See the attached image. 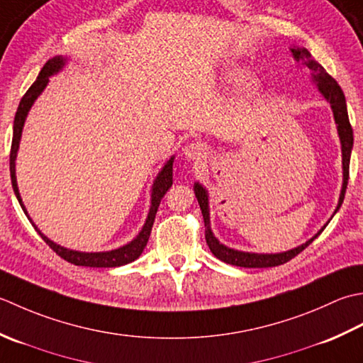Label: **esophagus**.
Wrapping results in <instances>:
<instances>
[{
  "instance_id": "esophagus-1",
  "label": "esophagus",
  "mask_w": 363,
  "mask_h": 363,
  "mask_svg": "<svg viewBox=\"0 0 363 363\" xmlns=\"http://www.w3.org/2000/svg\"><path fill=\"white\" fill-rule=\"evenodd\" d=\"M183 153H184V157L192 160V161L203 160L206 155V145L203 143H201V140H194V143H191L184 147Z\"/></svg>"
}]
</instances>
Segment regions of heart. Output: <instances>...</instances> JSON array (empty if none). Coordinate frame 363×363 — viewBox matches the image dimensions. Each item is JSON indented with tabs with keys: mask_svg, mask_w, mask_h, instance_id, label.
<instances>
[{
	"mask_svg": "<svg viewBox=\"0 0 363 363\" xmlns=\"http://www.w3.org/2000/svg\"><path fill=\"white\" fill-rule=\"evenodd\" d=\"M240 69L238 67H228V69H225V72H224V77L225 78H228V79H235V78H238L240 77Z\"/></svg>",
	"mask_w": 363,
	"mask_h": 363,
	"instance_id": "1",
	"label": "heart"
}]
</instances>
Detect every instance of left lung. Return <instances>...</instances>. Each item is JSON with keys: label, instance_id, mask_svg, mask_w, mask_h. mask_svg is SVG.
Instances as JSON below:
<instances>
[{"label": "left lung", "instance_id": "obj_1", "mask_svg": "<svg viewBox=\"0 0 363 363\" xmlns=\"http://www.w3.org/2000/svg\"><path fill=\"white\" fill-rule=\"evenodd\" d=\"M291 53L296 61H302L310 70H312V75H313V79L316 81L318 89H320V92L324 95V99L330 103L332 111H334V119L337 123L340 143H342V153H343V188H342V194H340V201L337 206L338 210L343 203L347 179H350V160H351V150H352V143H354L352 127L350 123V117H347L345 94L342 91V87L338 86L337 81L332 78L326 70H324L321 64H318L315 59L310 56V53L306 48H291ZM194 192H196L197 202L201 205V210H202L206 244H208V247L214 257L219 258V260H223L224 263L233 264V266H241V268H271V266L284 264L286 262H290L291 258H294L298 254H301L302 250H304L308 244L324 230V228H326V225H324L312 240H308L306 244H302L299 247L286 250V252H282V254H249V252H241V250H233L230 247L224 246V244H220L216 238H214V235L210 228L208 194H206L205 188L202 184L196 183Z\"/></svg>", "mask_w": 363, "mask_h": 363}]
</instances>
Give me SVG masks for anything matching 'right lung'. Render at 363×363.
I'll list each match as a JSON object with an SVG mask.
<instances>
[{"label": "right lung", "mask_w": 363, "mask_h": 363, "mask_svg": "<svg viewBox=\"0 0 363 363\" xmlns=\"http://www.w3.org/2000/svg\"><path fill=\"white\" fill-rule=\"evenodd\" d=\"M65 64V59L61 56H56L53 59H48L43 65V69L40 70L39 77L33 83V86L28 89L26 94L21 99L18 109L16 113V119H13V136H12V145H11V157H9V166H11V180H12V188L16 196L18 199V202L23 208L25 214L28 216V213L23 206V202H21L20 192L17 188V180H16V158H17V150H18V144H20V138H21V130H23L25 125V119L28 116L29 108L33 106L34 100L39 97L40 92L45 89V86L48 84V77L53 75V73L59 72L62 69V65ZM172 164H174V158L169 160L166 162V166L162 167V171L158 174L157 180L153 183V189H152V205H150V211L149 216H147L145 224L143 227V230L136 236L135 240L131 242H128L127 246L119 247L116 250H109V252H78V250H70L61 247L59 244L50 241L45 235L40 233L39 228H37L34 224V228L42 236V240L45 241L48 246L55 250V252L64 258L65 262L73 263L77 266H91V268H116V266H122L135 262L136 258L143 254L144 247L147 246V241H149V236L152 232L153 227V220H155V214L158 211V206L161 199L164 197V194L167 192V189L172 186ZM28 219L31 220V218L28 216ZM33 223V220H31Z\"/></svg>", "instance_id": "1"}]
</instances>
